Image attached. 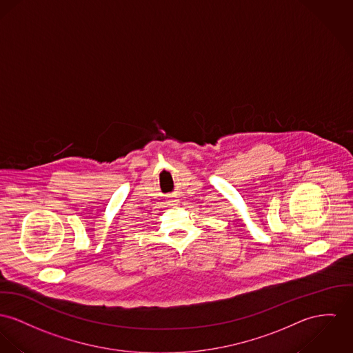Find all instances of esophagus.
Returning a JSON list of instances; mask_svg holds the SVG:
<instances>
[{
  "mask_svg": "<svg viewBox=\"0 0 353 353\" xmlns=\"http://www.w3.org/2000/svg\"><path fill=\"white\" fill-rule=\"evenodd\" d=\"M170 201H172V203H176V201H177V200H170Z\"/></svg>",
  "mask_w": 353,
  "mask_h": 353,
  "instance_id": "esophagus-1",
  "label": "esophagus"
}]
</instances>
